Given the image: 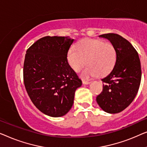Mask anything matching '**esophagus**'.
Segmentation results:
<instances>
[{"label": "esophagus", "instance_id": "1", "mask_svg": "<svg viewBox=\"0 0 147 147\" xmlns=\"http://www.w3.org/2000/svg\"><path fill=\"white\" fill-rule=\"evenodd\" d=\"M90 83V81H87V80H82V84H88Z\"/></svg>", "mask_w": 147, "mask_h": 147}]
</instances>
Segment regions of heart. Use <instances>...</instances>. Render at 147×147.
I'll return each instance as SVG.
<instances>
[{"label":"heart","mask_w":147,"mask_h":147,"mask_svg":"<svg viewBox=\"0 0 147 147\" xmlns=\"http://www.w3.org/2000/svg\"><path fill=\"white\" fill-rule=\"evenodd\" d=\"M70 67L79 72L86 64L88 67L82 73L85 78L98 75L104 76L111 73L117 60V52L112 43L100 39L84 38L68 51Z\"/></svg>","instance_id":"1"}]
</instances>
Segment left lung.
Masks as SVG:
<instances>
[{
    "label": "left lung",
    "instance_id": "obj_1",
    "mask_svg": "<svg viewBox=\"0 0 147 147\" xmlns=\"http://www.w3.org/2000/svg\"><path fill=\"white\" fill-rule=\"evenodd\" d=\"M114 45L117 60L113 71L102 79V91L96 102L103 111L118 113L127 108L137 94L141 80V67L137 51L127 40L115 33L100 35Z\"/></svg>",
    "mask_w": 147,
    "mask_h": 147
}]
</instances>
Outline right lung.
I'll return each mask as SVG.
<instances>
[{
	"instance_id": "add662e5",
	"label": "right lung",
	"mask_w": 147,
	"mask_h": 147,
	"mask_svg": "<svg viewBox=\"0 0 147 147\" xmlns=\"http://www.w3.org/2000/svg\"><path fill=\"white\" fill-rule=\"evenodd\" d=\"M74 39L45 36L26 51L23 80L34 106L53 117L65 115L74 102V92L82 81L70 67L67 54Z\"/></svg>"
}]
</instances>
